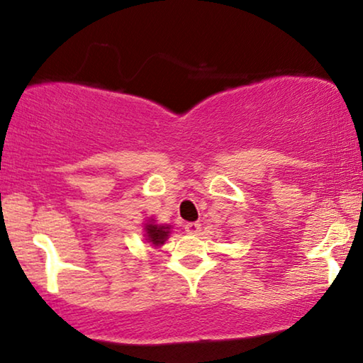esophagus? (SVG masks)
Segmentation results:
<instances>
[{"mask_svg":"<svg viewBox=\"0 0 363 363\" xmlns=\"http://www.w3.org/2000/svg\"><path fill=\"white\" fill-rule=\"evenodd\" d=\"M200 230H201L200 223H186L185 225V231L188 233V235H198Z\"/></svg>","mask_w":363,"mask_h":363,"instance_id":"34e87169","label":"esophagus"}]
</instances>
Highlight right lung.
I'll list each match as a JSON object with an SVG mask.
<instances>
[{"label":"right lung","mask_w":363,"mask_h":363,"mask_svg":"<svg viewBox=\"0 0 363 363\" xmlns=\"http://www.w3.org/2000/svg\"><path fill=\"white\" fill-rule=\"evenodd\" d=\"M170 225H157L155 220H150L148 223H145V238L147 242H150L152 246H162L165 245V241L170 236Z\"/></svg>","instance_id":"obj_1"}]
</instances>
